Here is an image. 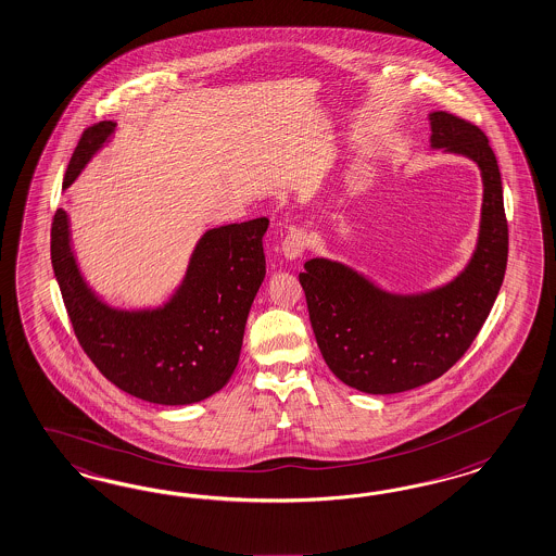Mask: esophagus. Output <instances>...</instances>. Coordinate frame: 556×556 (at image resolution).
I'll list each match as a JSON object with an SVG mask.
<instances>
[{"label":"esophagus","instance_id":"obj_1","mask_svg":"<svg viewBox=\"0 0 556 556\" xmlns=\"http://www.w3.org/2000/svg\"><path fill=\"white\" fill-rule=\"evenodd\" d=\"M306 245H308L306 231L304 229H292V231H288V236L282 241V254L288 260H296L306 250Z\"/></svg>","mask_w":556,"mask_h":556}]
</instances>
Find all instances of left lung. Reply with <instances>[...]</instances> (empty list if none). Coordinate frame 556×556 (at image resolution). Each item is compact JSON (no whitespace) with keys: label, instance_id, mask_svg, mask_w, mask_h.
<instances>
[{"label":"left lung","instance_id":"obj_1","mask_svg":"<svg viewBox=\"0 0 556 556\" xmlns=\"http://www.w3.org/2000/svg\"><path fill=\"white\" fill-rule=\"evenodd\" d=\"M430 146L473 160L483 180L477 248L448 285L420 294L386 292L341 262L313 257L299 274L317 345L329 369L365 394H397L441 378L471 348L508 264L500 166L471 122L430 113Z\"/></svg>","mask_w":556,"mask_h":556}]
</instances>
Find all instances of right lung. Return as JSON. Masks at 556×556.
I'll use <instances>...</instances> for the list:
<instances>
[{"mask_svg": "<svg viewBox=\"0 0 556 556\" xmlns=\"http://www.w3.org/2000/svg\"><path fill=\"white\" fill-rule=\"evenodd\" d=\"M113 129V122H99L83 131L63 189ZM268 225L260 217L208 229L170 301L124 311L101 301L80 276L66 211L56 208L50 257L80 348L108 380L146 402L182 406L213 396L239 362L245 320L266 276L262 239Z\"/></svg>", "mask_w": 556, "mask_h": 556, "instance_id": "add662e5", "label": "right lung"}]
</instances>
